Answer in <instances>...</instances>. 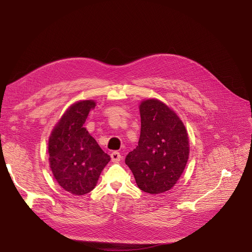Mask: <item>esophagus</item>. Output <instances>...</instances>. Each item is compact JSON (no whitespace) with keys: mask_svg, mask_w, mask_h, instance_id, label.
I'll use <instances>...</instances> for the list:
<instances>
[{"mask_svg":"<svg viewBox=\"0 0 252 252\" xmlns=\"http://www.w3.org/2000/svg\"><path fill=\"white\" fill-rule=\"evenodd\" d=\"M110 156H111V160H112L113 162H118L119 160L122 159V155H121V153L117 152V151H113V152H111Z\"/></svg>","mask_w":252,"mask_h":252,"instance_id":"34e87169","label":"esophagus"}]
</instances>
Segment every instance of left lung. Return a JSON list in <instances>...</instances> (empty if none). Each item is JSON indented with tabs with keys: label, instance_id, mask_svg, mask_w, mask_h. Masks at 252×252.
<instances>
[{
	"label": "left lung",
	"instance_id": "8db88e82",
	"mask_svg": "<svg viewBox=\"0 0 252 252\" xmlns=\"http://www.w3.org/2000/svg\"><path fill=\"white\" fill-rule=\"evenodd\" d=\"M141 134L138 146L126 157L138 187L149 194L173 188L189 158V137L183 122L157 99L140 104Z\"/></svg>",
	"mask_w": 252,
	"mask_h": 252
}]
</instances>
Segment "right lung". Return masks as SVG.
<instances>
[{
    "label": "right lung",
    "mask_w": 252,
    "mask_h": 252,
    "mask_svg": "<svg viewBox=\"0 0 252 252\" xmlns=\"http://www.w3.org/2000/svg\"><path fill=\"white\" fill-rule=\"evenodd\" d=\"M94 100L78 101L61 116L49 138L50 167L57 183L73 195H85L96 187L103 168L110 161L84 125Z\"/></svg>",
    "instance_id": "add662e5"
}]
</instances>
